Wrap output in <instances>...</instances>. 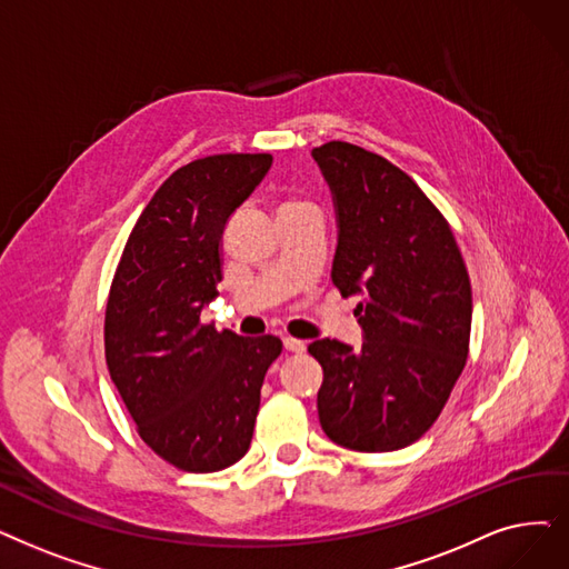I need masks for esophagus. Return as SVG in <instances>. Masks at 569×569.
Listing matches in <instances>:
<instances>
[{
	"mask_svg": "<svg viewBox=\"0 0 569 569\" xmlns=\"http://www.w3.org/2000/svg\"><path fill=\"white\" fill-rule=\"evenodd\" d=\"M283 349L290 351V353H305V351H307V343H305L302 339L286 337V339H283Z\"/></svg>",
	"mask_w": 569,
	"mask_h": 569,
	"instance_id": "1",
	"label": "esophagus"
}]
</instances>
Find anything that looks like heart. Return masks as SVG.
<instances>
[{
	"mask_svg": "<svg viewBox=\"0 0 569 569\" xmlns=\"http://www.w3.org/2000/svg\"><path fill=\"white\" fill-rule=\"evenodd\" d=\"M286 204H300V202H286Z\"/></svg>",
	"mask_w": 569,
	"mask_h": 569,
	"instance_id": "b5f03b06",
	"label": "heart"
}]
</instances>
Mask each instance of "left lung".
Wrapping results in <instances>:
<instances>
[{"label": "left lung", "mask_w": 569, "mask_h": 569, "mask_svg": "<svg viewBox=\"0 0 569 569\" xmlns=\"http://www.w3.org/2000/svg\"><path fill=\"white\" fill-rule=\"evenodd\" d=\"M330 183L339 241L332 281L356 307L360 349L318 339V418L343 449L383 453L421 439L462 375L472 286L449 220L416 181L349 141L311 151Z\"/></svg>", "instance_id": "8db88e82"}]
</instances>
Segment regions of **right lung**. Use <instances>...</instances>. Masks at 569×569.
Listing matches in <instances>:
<instances>
[{"label": "right lung", "mask_w": 569, "mask_h": 569, "mask_svg": "<svg viewBox=\"0 0 569 569\" xmlns=\"http://www.w3.org/2000/svg\"><path fill=\"white\" fill-rule=\"evenodd\" d=\"M269 153H220L177 169L134 223L109 290L104 353L139 437L183 472H218L251 447L279 337L200 320L223 279V230L264 179Z\"/></svg>", "instance_id": "right-lung-1"}]
</instances>
